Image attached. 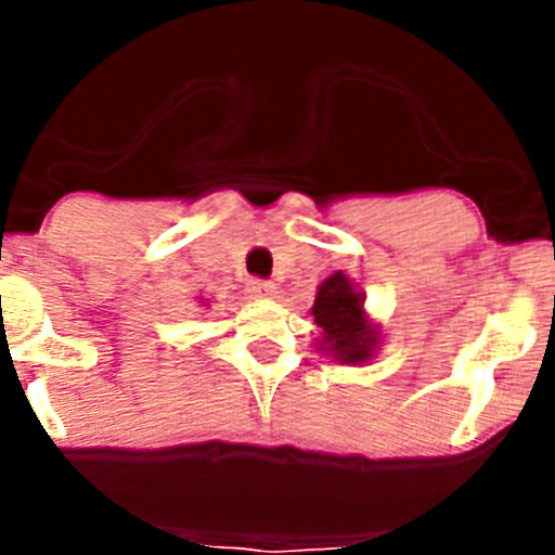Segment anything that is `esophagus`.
Listing matches in <instances>:
<instances>
[{
	"label": "esophagus",
	"instance_id": "34e87169",
	"mask_svg": "<svg viewBox=\"0 0 555 555\" xmlns=\"http://www.w3.org/2000/svg\"><path fill=\"white\" fill-rule=\"evenodd\" d=\"M249 294H253V297H272V294H274V283L253 281V283H249Z\"/></svg>",
	"mask_w": 555,
	"mask_h": 555
}]
</instances>
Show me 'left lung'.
Returning <instances> with one entry per match:
<instances>
[{
  "label": "left lung",
  "mask_w": 555,
  "mask_h": 555,
  "mask_svg": "<svg viewBox=\"0 0 555 555\" xmlns=\"http://www.w3.org/2000/svg\"><path fill=\"white\" fill-rule=\"evenodd\" d=\"M364 292L345 272L320 283L313 300V322L322 331L317 345L338 364H366L377 352L380 333L364 311Z\"/></svg>",
  "instance_id": "8db88e82"
}]
</instances>
